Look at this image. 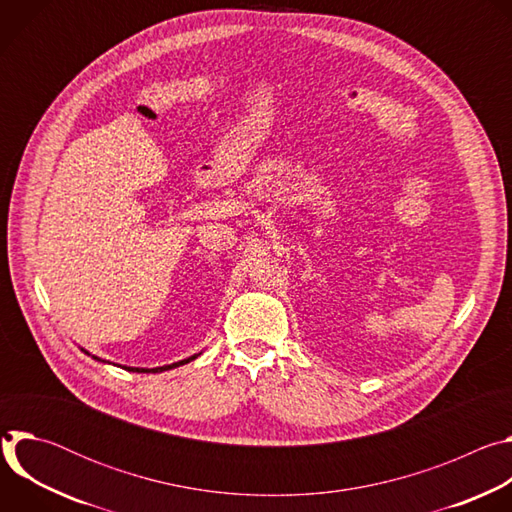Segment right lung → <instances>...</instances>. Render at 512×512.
Segmentation results:
<instances>
[{
	"mask_svg": "<svg viewBox=\"0 0 512 512\" xmlns=\"http://www.w3.org/2000/svg\"><path fill=\"white\" fill-rule=\"evenodd\" d=\"M97 358V356H95ZM196 356H190L186 360H180V362H174V364H168V367H158V369H133V367H125L127 371H133V373H162V371H168V369H174V367H180V364H186L190 360H194Z\"/></svg>",
	"mask_w": 512,
	"mask_h": 512,
	"instance_id": "obj_1",
	"label": "right lung"
}]
</instances>
